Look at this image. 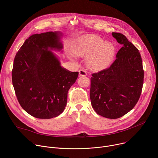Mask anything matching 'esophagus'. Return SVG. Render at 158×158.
I'll return each mask as SVG.
<instances>
[{
	"mask_svg": "<svg viewBox=\"0 0 158 158\" xmlns=\"http://www.w3.org/2000/svg\"><path fill=\"white\" fill-rule=\"evenodd\" d=\"M79 76H86L87 73L84 70L80 69L79 70Z\"/></svg>",
	"mask_w": 158,
	"mask_h": 158,
	"instance_id": "obj_1",
	"label": "esophagus"
}]
</instances>
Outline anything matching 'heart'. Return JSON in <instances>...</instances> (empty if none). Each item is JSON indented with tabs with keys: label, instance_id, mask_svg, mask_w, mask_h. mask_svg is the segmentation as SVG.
I'll return each mask as SVG.
<instances>
[{
	"label": "heart",
	"instance_id": "heart-1",
	"mask_svg": "<svg viewBox=\"0 0 158 158\" xmlns=\"http://www.w3.org/2000/svg\"><path fill=\"white\" fill-rule=\"evenodd\" d=\"M73 51L77 56L87 57L86 63L91 69L100 70L110 64L115 48L111 43L105 42L99 36L91 35L77 41Z\"/></svg>",
	"mask_w": 158,
	"mask_h": 158
}]
</instances>
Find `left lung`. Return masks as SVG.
I'll use <instances>...</instances> for the list:
<instances>
[{
    "instance_id": "8db88e82",
    "label": "left lung",
    "mask_w": 158,
    "mask_h": 158,
    "mask_svg": "<svg viewBox=\"0 0 158 158\" xmlns=\"http://www.w3.org/2000/svg\"><path fill=\"white\" fill-rule=\"evenodd\" d=\"M122 47L107 69L92 74L90 99L94 111L111 119L130 111L139 101L144 83V70L139 50L122 33H112Z\"/></svg>"
}]
</instances>
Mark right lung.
Here are the masks:
<instances>
[{
    "label": "right lung",
    "instance_id": "1",
    "mask_svg": "<svg viewBox=\"0 0 158 158\" xmlns=\"http://www.w3.org/2000/svg\"><path fill=\"white\" fill-rule=\"evenodd\" d=\"M60 32L35 34L16 53L12 70V84L21 107L31 116L49 119L61 114L67 93L79 75L63 68L49 50L63 48Z\"/></svg>",
    "mask_w": 158,
    "mask_h": 158
}]
</instances>
